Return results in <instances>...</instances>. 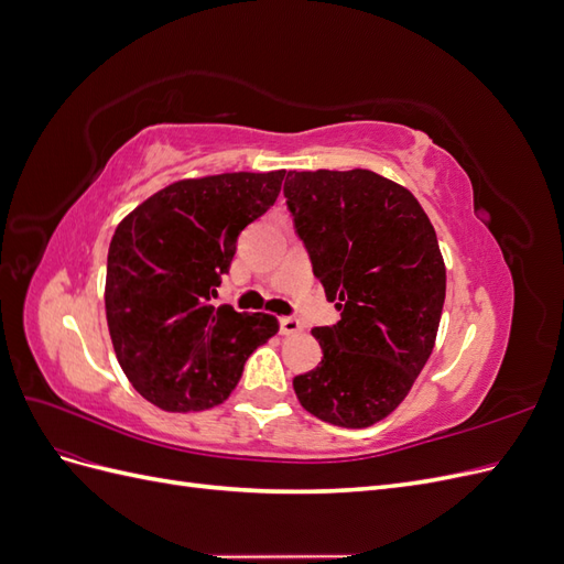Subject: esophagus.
<instances>
[{
  "label": "esophagus",
  "instance_id": "obj_1",
  "mask_svg": "<svg viewBox=\"0 0 564 564\" xmlns=\"http://www.w3.org/2000/svg\"><path fill=\"white\" fill-rule=\"evenodd\" d=\"M301 329H303V324L296 317H280V334L296 336V334H301Z\"/></svg>",
  "mask_w": 564,
  "mask_h": 564
}]
</instances>
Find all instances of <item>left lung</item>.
<instances>
[{
	"label": "left lung",
	"instance_id": "8db88e82",
	"mask_svg": "<svg viewBox=\"0 0 564 564\" xmlns=\"http://www.w3.org/2000/svg\"><path fill=\"white\" fill-rule=\"evenodd\" d=\"M286 207L340 319L315 327L322 362L294 379L305 412L340 429L379 423L435 346L447 270L406 187L369 169L289 172Z\"/></svg>",
	"mask_w": 564,
	"mask_h": 564
}]
</instances>
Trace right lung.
I'll return each instance as SVG.
<instances>
[{"label": "right lung", "mask_w": 564, "mask_h": 564, "mask_svg": "<svg viewBox=\"0 0 564 564\" xmlns=\"http://www.w3.org/2000/svg\"><path fill=\"white\" fill-rule=\"evenodd\" d=\"M284 169L183 178L117 226L106 272V317L117 362L164 412L226 402L249 355L275 336L268 313L214 308L237 235L275 204Z\"/></svg>", "instance_id": "add662e5"}]
</instances>
